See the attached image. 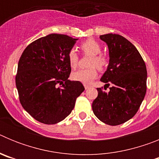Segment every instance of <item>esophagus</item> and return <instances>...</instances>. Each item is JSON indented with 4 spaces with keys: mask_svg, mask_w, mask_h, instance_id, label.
<instances>
[{
    "mask_svg": "<svg viewBox=\"0 0 159 159\" xmlns=\"http://www.w3.org/2000/svg\"><path fill=\"white\" fill-rule=\"evenodd\" d=\"M84 88H85V89H88V88H90L89 85H88V84H84Z\"/></svg>",
    "mask_w": 159,
    "mask_h": 159,
    "instance_id": "1",
    "label": "esophagus"
}]
</instances>
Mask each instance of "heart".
<instances>
[{
    "label": "heart",
    "mask_w": 159,
    "mask_h": 159,
    "mask_svg": "<svg viewBox=\"0 0 159 159\" xmlns=\"http://www.w3.org/2000/svg\"><path fill=\"white\" fill-rule=\"evenodd\" d=\"M80 48L84 54L92 56V58L89 61V67H91L73 72L71 74V78L75 81H79L84 84H88L97 77L98 71L96 67L100 71L104 70L107 66L109 60L104 54L101 53L102 47L100 44L93 39H88L82 42ZM67 59L71 68H76L80 57L75 49L72 48L68 52Z\"/></svg>",
    "instance_id": "heart-1"
}]
</instances>
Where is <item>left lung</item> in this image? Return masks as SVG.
<instances>
[{"mask_svg":"<svg viewBox=\"0 0 159 159\" xmlns=\"http://www.w3.org/2000/svg\"><path fill=\"white\" fill-rule=\"evenodd\" d=\"M99 38L107 44L110 56L100 80L112 86L108 92L97 88L92 110L102 123L117 126L134 117L139 109L147 92V67L137 48L125 37L109 33Z\"/></svg>","mask_w":159,"mask_h":159,"instance_id":"left-lung-1","label":"left lung"}]
</instances>
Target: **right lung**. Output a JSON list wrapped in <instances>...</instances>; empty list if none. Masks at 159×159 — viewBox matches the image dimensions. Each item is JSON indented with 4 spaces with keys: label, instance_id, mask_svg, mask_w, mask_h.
Listing matches in <instances>:
<instances>
[{
    "label": "right lung",
    "instance_id": "add662e5",
    "mask_svg": "<svg viewBox=\"0 0 159 159\" xmlns=\"http://www.w3.org/2000/svg\"><path fill=\"white\" fill-rule=\"evenodd\" d=\"M77 39L49 34L29 43L19 60L16 86L22 107L44 124H55L71 114L84 91L79 81L68 80L67 54Z\"/></svg>",
    "mask_w": 159,
    "mask_h": 159
}]
</instances>
